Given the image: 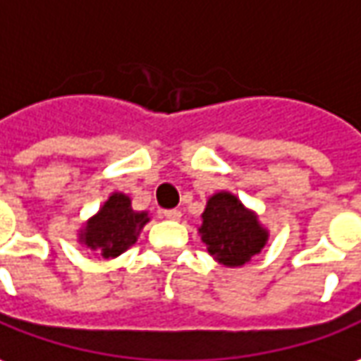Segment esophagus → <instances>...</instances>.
I'll list each match as a JSON object with an SVG mask.
<instances>
[{"label":"esophagus","mask_w":361,"mask_h":361,"mask_svg":"<svg viewBox=\"0 0 361 361\" xmlns=\"http://www.w3.org/2000/svg\"><path fill=\"white\" fill-rule=\"evenodd\" d=\"M180 216H183V214H180V210H176V208H173V210H165V212H163V218H166V220H180Z\"/></svg>","instance_id":"1"}]
</instances>
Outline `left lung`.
Here are the masks:
<instances>
[{
	"label": "left lung",
	"instance_id": "obj_1",
	"mask_svg": "<svg viewBox=\"0 0 361 361\" xmlns=\"http://www.w3.org/2000/svg\"><path fill=\"white\" fill-rule=\"evenodd\" d=\"M200 233L210 255L228 267L247 263L267 242V232L255 214L245 210L230 192H218L208 200Z\"/></svg>",
	"mask_w": 361,
	"mask_h": 361
}]
</instances>
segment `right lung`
Masks as SVG:
<instances>
[{
    "instance_id": "1",
    "label": "right lung",
    "mask_w": 361,
    "mask_h": 361,
    "mask_svg": "<svg viewBox=\"0 0 361 361\" xmlns=\"http://www.w3.org/2000/svg\"><path fill=\"white\" fill-rule=\"evenodd\" d=\"M149 222L147 214L135 212L126 195H111L100 212L88 220L80 240L104 259L118 257L137 242L139 230Z\"/></svg>"
}]
</instances>
